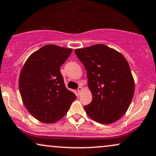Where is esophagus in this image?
Here are the masks:
<instances>
[{
  "instance_id": "34e87169",
  "label": "esophagus",
  "mask_w": 156,
  "mask_h": 156,
  "mask_svg": "<svg viewBox=\"0 0 156 156\" xmlns=\"http://www.w3.org/2000/svg\"><path fill=\"white\" fill-rule=\"evenodd\" d=\"M82 90H83V88H82L81 86H79V87H78V94H80V92L82 91Z\"/></svg>"
}]
</instances>
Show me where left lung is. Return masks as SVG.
I'll return each instance as SVG.
<instances>
[{
	"label": "left lung",
	"instance_id": "8db88e82",
	"mask_svg": "<svg viewBox=\"0 0 156 156\" xmlns=\"http://www.w3.org/2000/svg\"><path fill=\"white\" fill-rule=\"evenodd\" d=\"M86 70L93 98L84 109L94 121L111 124L119 119L133 99L135 82L122 54L104 44L75 50Z\"/></svg>",
	"mask_w": 156,
	"mask_h": 156
}]
</instances>
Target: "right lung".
<instances>
[{
    "label": "right lung",
    "instance_id": "right-lung-1",
    "mask_svg": "<svg viewBox=\"0 0 156 156\" xmlns=\"http://www.w3.org/2000/svg\"><path fill=\"white\" fill-rule=\"evenodd\" d=\"M72 49L45 45L29 56L19 77L23 102L33 117L44 123H54L66 115L76 98L67 89L60 71Z\"/></svg>",
    "mask_w": 156,
    "mask_h": 156
}]
</instances>
